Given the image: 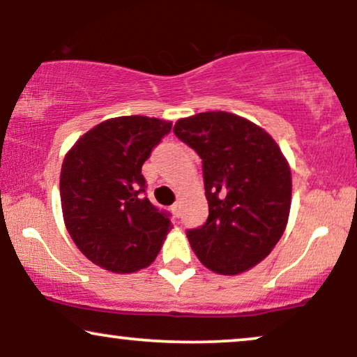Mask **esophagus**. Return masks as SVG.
I'll return each mask as SVG.
<instances>
[{"label": "esophagus", "mask_w": 357, "mask_h": 357, "mask_svg": "<svg viewBox=\"0 0 357 357\" xmlns=\"http://www.w3.org/2000/svg\"><path fill=\"white\" fill-rule=\"evenodd\" d=\"M170 209H172V213H174V216H175V218H178V216H180V203H175V204H172V206H170Z\"/></svg>", "instance_id": "esophagus-1"}]
</instances>
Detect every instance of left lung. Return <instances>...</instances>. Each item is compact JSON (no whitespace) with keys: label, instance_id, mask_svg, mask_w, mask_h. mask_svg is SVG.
Wrapping results in <instances>:
<instances>
[{"label":"left lung","instance_id":"obj_1","mask_svg":"<svg viewBox=\"0 0 357 357\" xmlns=\"http://www.w3.org/2000/svg\"><path fill=\"white\" fill-rule=\"evenodd\" d=\"M175 135L203 159L209 216L187 232L195 255L218 275H241L270 255L287 226L292 177L273 136L229 112L177 120Z\"/></svg>","mask_w":357,"mask_h":357}]
</instances>
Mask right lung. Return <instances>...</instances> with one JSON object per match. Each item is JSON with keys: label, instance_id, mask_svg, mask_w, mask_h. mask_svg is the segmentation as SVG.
<instances>
[{"label": "right lung", "instance_id": "1", "mask_svg": "<svg viewBox=\"0 0 357 357\" xmlns=\"http://www.w3.org/2000/svg\"><path fill=\"white\" fill-rule=\"evenodd\" d=\"M172 121L143 115L96 125L68 151L60 174L65 226L76 247L107 271L135 273L155 260L172 222L143 197L141 174Z\"/></svg>", "mask_w": 357, "mask_h": 357}]
</instances>
